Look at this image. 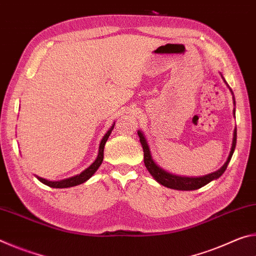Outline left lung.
<instances>
[{"mask_svg":"<svg viewBox=\"0 0 256 256\" xmlns=\"http://www.w3.org/2000/svg\"><path fill=\"white\" fill-rule=\"evenodd\" d=\"M222 80L226 86L230 90V92L232 94V102H234V106H236V102H235V97H234V92L230 89V86L227 84L226 80L224 79V76L222 73ZM234 116H235V108H234ZM138 136L140 138V142L142 146V149H144V164L146 168L148 170V172L151 174V176L158 182L159 184H162L164 186H166L168 188H172V190H198L202 188V186L206 185L208 183H210L211 180H214L216 178H219L220 176L224 174V172L227 170V166L230 159L232 157L234 151H235L236 148V140H237V128H234V134H232V148H230V152H229L228 158L226 160V162L222 164V168H219L218 170H216L211 174H208L204 176H200V177H188V176H178L175 174H172V172H168L167 170H162L159 164L154 162V159L152 158V154H151L150 151V146L148 144V141L144 136V132L141 130L138 131Z\"/></svg>","mask_w":256,"mask_h":256,"instance_id":"1","label":"left lung"}]
</instances>
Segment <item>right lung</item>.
Listing matches in <instances>:
<instances>
[{"label":"right lung","instance_id":"1","mask_svg":"<svg viewBox=\"0 0 256 256\" xmlns=\"http://www.w3.org/2000/svg\"><path fill=\"white\" fill-rule=\"evenodd\" d=\"M114 125H115V123L112 125L110 128L108 130L105 136H104V138H102L100 144H99L97 158L94 159V162L90 164L88 168H86L84 172H81L80 174L72 176V177H68V178H66V180H45V178H42V177H40L37 175H34V176H36L37 180H40L42 184L50 186V188H72V186H76V185L84 183V182L88 180L90 177H92L94 172H97L99 166L102 164V160H104V148H105V144L108 140V138H110L112 128H114Z\"/></svg>","mask_w":256,"mask_h":256}]
</instances>
